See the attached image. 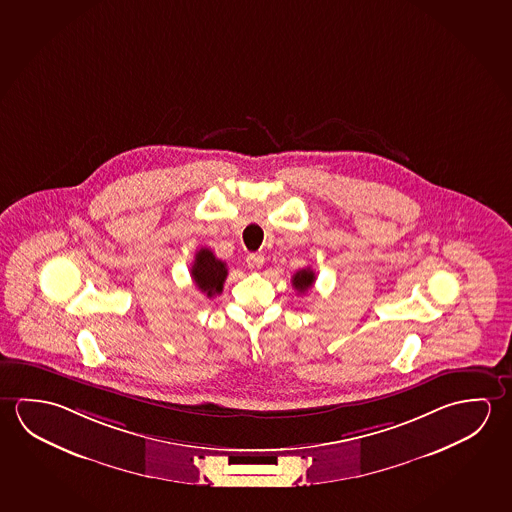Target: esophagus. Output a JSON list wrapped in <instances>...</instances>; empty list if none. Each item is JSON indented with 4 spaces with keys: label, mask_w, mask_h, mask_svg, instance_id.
<instances>
[{
    "label": "esophagus",
    "mask_w": 512,
    "mask_h": 512,
    "mask_svg": "<svg viewBox=\"0 0 512 512\" xmlns=\"http://www.w3.org/2000/svg\"><path fill=\"white\" fill-rule=\"evenodd\" d=\"M246 264H248V268L257 271V269L264 266V255H260V253H250V255L246 257Z\"/></svg>",
    "instance_id": "obj_1"
}]
</instances>
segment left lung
Here are the masks:
<instances>
[{
  "label": "left lung",
  "instance_id": "1",
  "mask_svg": "<svg viewBox=\"0 0 512 512\" xmlns=\"http://www.w3.org/2000/svg\"><path fill=\"white\" fill-rule=\"evenodd\" d=\"M316 282V275L310 268L300 269L293 275V287L298 293H305Z\"/></svg>",
  "mask_w": 512,
  "mask_h": 512
}]
</instances>
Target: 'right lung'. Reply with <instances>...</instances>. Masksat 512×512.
Masks as SVG:
<instances>
[{
	"instance_id": "right-lung-1",
	"label": "right lung",
	"mask_w": 512,
	"mask_h": 512,
	"mask_svg": "<svg viewBox=\"0 0 512 512\" xmlns=\"http://www.w3.org/2000/svg\"><path fill=\"white\" fill-rule=\"evenodd\" d=\"M227 275V264L223 260L216 259V255L210 252L209 248H202L200 252H196L191 277L203 294L212 298L214 294L221 293Z\"/></svg>"
}]
</instances>
